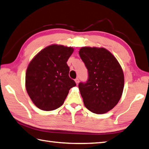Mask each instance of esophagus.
<instances>
[{"instance_id":"1","label":"esophagus","mask_w":149,"mask_h":149,"mask_svg":"<svg viewBox=\"0 0 149 149\" xmlns=\"http://www.w3.org/2000/svg\"><path fill=\"white\" fill-rule=\"evenodd\" d=\"M79 78H76V79H75V82L76 83V85H78V84H79Z\"/></svg>"}]
</instances>
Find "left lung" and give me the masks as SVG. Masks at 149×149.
I'll use <instances>...</instances> for the list:
<instances>
[{"mask_svg":"<svg viewBox=\"0 0 149 149\" xmlns=\"http://www.w3.org/2000/svg\"><path fill=\"white\" fill-rule=\"evenodd\" d=\"M79 54L88 72L87 82L79 84L84 105L96 114L107 113L123 94V68L115 56L104 47H83Z\"/></svg>","mask_w":149,"mask_h":149,"instance_id":"1","label":"left lung"}]
</instances>
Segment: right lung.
I'll use <instances>...</instances> for the list:
<instances>
[{"instance_id":"right-lung-1","label":"right lung","mask_w":149,"mask_h":149,"mask_svg":"<svg viewBox=\"0 0 149 149\" xmlns=\"http://www.w3.org/2000/svg\"><path fill=\"white\" fill-rule=\"evenodd\" d=\"M74 49L52 44L34 56L25 75L30 98L39 109L53 111L63 104L70 89L76 84L69 77L67 61Z\"/></svg>"}]
</instances>
